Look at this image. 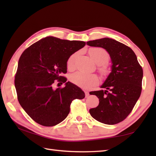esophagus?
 Returning <instances> with one entry per match:
<instances>
[{
    "label": "esophagus",
    "instance_id": "obj_1",
    "mask_svg": "<svg viewBox=\"0 0 156 156\" xmlns=\"http://www.w3.org/2000/svg\"><path fill=\"white\" fill-rule=\"evenodd\" d=\"M89 95H90V94H89V92H88V91H85V96H86V97H88Z\"/></svg>",
    "mask_w": 156,
    "mask_h": 156
}]
</instances>
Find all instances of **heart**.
<instances>
[{
    "instance_id": "heart-1",
    "label": "heart",
    "mask_w": 156,
    "mask_h": 156,
    "mask_svg": "<svg viewBox=\"0 0 156 156\" xmlns=\"http://www.w3.org/2000/svg\"><path fill=\"white\" fill-rule=\"evenodd\" d=\"M90 55L96 64L99 66L107 64L109 61V55L105 49L97 48L92 49L90 51ZM77 54H74L69 57L67 60V68L69 69L74 68V61ZM102 73L105 74L107 69L104 67L100 68ZM70 81L73 84L84 89H88L97 84L98 82V78L97 75L93 74H87L82 72H78L72 74L70 77Z\"/></svg>"
}]
</instances>
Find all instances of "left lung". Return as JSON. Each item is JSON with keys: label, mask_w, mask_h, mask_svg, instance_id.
<instances>
[{"label": "left lung", "mask_w": 156, "mask_h": 156, "mask_svg": "<svg viewBox=\"0 0 156 156\" xmlns=\"http://www.w3.org/2000/svg\"><path fill=\"white\" fill-rule=\"evenodd\" d=\"M87 44L106 49L112 62L111 72L101 87L105 90L90 92L99 98V104L89 112L102 123H119L129 115L140 97L143 69L134 51L115 39L105 37Z\"/></svg>", "instance_id": "1"}]
</instances>
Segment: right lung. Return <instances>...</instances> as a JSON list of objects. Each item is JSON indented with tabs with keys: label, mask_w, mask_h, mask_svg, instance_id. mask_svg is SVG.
<instances>
[{
	"label": "right lung",
	"mask_w": 156,
	"mask_h": 156,
	"mask_svg": "<svg viewBox=\"0 0 156 156\" xmlns=\"http://www.w3.org/2000/svg\"><path fill=\"white\" fill-rule=\"evenodd\" d=\"M85 45L84 41L49 36L23 52L15 79L17 98L24 111L39 125H58L67 117L72 101L85 97L81 88L62 76L67 72L69 56ZM55 81L65 83V87L54 89Z\"/></svg>",
	"instance_id": "1"
}]
</instances>
